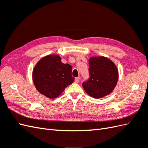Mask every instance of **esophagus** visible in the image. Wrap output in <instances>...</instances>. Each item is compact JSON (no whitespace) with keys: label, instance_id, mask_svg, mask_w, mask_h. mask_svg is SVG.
<instances>
[{"label":"esophagus","instance_id":"1","mask_svg":"<svg viewBox=\"0 0 148 148\" xmlns=\"http://www.w3.org/2000/svg\"><path fill=\"white\" fill-rule=\"evenodd\" d=\"M79 80H80V78L79 77L75 78V82H76V83H78V82H79Z\"/></svg>","mask_w":148,"mask_h":148}]
</instances>
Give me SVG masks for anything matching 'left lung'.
Wrapping results in <instances>:
<instances>
[{
    "label": "left lung",
    "instance_id": "8db88e82",
    "mask_svg": "<svg viewBox=\"0 0 148 148\" xmlns=\"http://www.w3.org/2000/svg\"><path fill=\"white\" fill-rule=\"evenodd\" d=\"M90 77L82 83V87L90 97L101 98L110 95L119 80V71L115 63L103 56L89 58Z\"/></svg>",
    "mask_w": 148,
    "mask_h": 148
}]
</instances>
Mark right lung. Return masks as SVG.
I'll use <instances>...</instances> for the list:
<instances>
[{"instance_id":"add662e5","label":"right lung","mask_w":148,"mask_h":148,"mask_svg":"<svg viewBox=\"0 0 148 148\" xmlns=\"http://www.w3.org/2000/svg\"><path fill=\"white\" fill-rule=\"evenodd\" d=\"M71 74V65L62 62L58 55L51 54L38 62L33 70L32 77L38 91L47 98L53 99L74 82V77Z\"/></svg>"}]
</instances>
